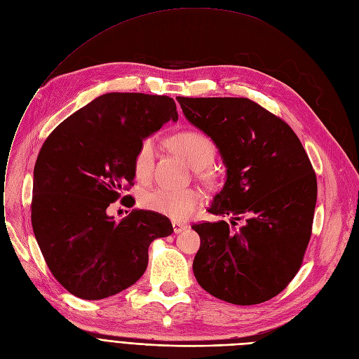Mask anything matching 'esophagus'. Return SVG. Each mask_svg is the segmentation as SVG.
Wrapping results in <instances>:
<instances>
[{
  "label": "esophagus",
  "mask_w": 359,
  "mask_h": 359,
  "mask_svg": "<svg viewBox=\"0 0 359 359\" xmlns=\"http://www.w3.org/2000/svg\"><path fill=\"white\" fill-rule=\"evenodd\" d=\"M172 229H174V233H181L182 230H185L187 229V226L185 224H182V223H178V222H172Z\"/></svg>",
  "instance_id": "esophagus-1"
}]
</instances>
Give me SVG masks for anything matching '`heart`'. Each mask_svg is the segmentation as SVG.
Returning a JSON list of instances; mask_svg holds the SVG:
<instances>
[{"label":"heart","instance_id":"obj_1","mask_svg":"<svg viewBox=\"0 0 359 359\" xmlns=\"http://www.w3.org/2000/svg\"><path fill=\"white\" fill-rule=\"evenodd\" d=\"M171 148L182 156L192 168L203 170L211 163L215 147L208 136L198 130H182L170 140ZM156 159V142L154 137H145L137 145L133 155V172L137 180H148L152 175ZM144 205L158 214L167 215L175 222H184L194 214L203 203V197L196 189H167L158 188L148 192L142 200Z\"/></svg>","mask_w":359,"mask_h":359}]
</instances>
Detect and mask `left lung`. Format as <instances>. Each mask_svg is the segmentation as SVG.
<instances>
[{
	"label": "left lung",
	"mask_w": 359,
	"mask_h": 359,
	"mask_svg": "<svg viewBox=\"0 0 359 359\" xmlns=\"http://www.w3.org/2000/svg\"><path fill=\"white\" fill-rule=\"evenodd\" d=\"M227 167L208 212L231 226H192L201 245L192 270L200 286L234 305L279 294L299 271L312 234L318 184L292 128L247 97H177ZM242 226H238V222Z\"/></svg>",
	"instance_id": "obj_1"
}]
</instances>
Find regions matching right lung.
<instances>
[{"label": "right lung", "mask_w": 359, "mask_h": 359, "mask_svg": "<svg viewBox=\"0 0 359 359\" xmlns=\"http://www.w3.org/2000/svg\"><path fill=\"white\" fill-rule=\"evenodd\" d=\"M178 121L172 97L106 93L79 109L43 144L34 167L32 224L43 257L72 294L97 300L140 280L149 244L172 234L170 219L133 210L115 222L107 207L133 185L142 140Z\"/></svg>", "instance_id": "1"}]
</instances>
